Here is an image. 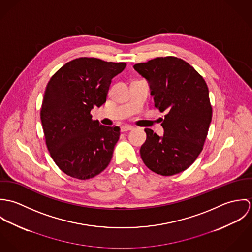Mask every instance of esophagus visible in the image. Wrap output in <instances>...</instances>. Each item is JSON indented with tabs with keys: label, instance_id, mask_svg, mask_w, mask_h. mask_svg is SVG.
Instances as JSON below:
<instances>
[{
	"label": "esophagus",
	"instance_id": "obj_1",
	"mask_svg": "<svg viewBox=\"0 0 252 252\" xmlns=\"http://www.w3.org/2000/svg\"><path fill=\"white\" fill-rule=\"evenodd\" d=\"M121 132H127V131H130L133 129V127L131 125H123L121 126Z\"/></svg>",
	"mask_w": 252,
	"mask_h": 252
}]
</instances>
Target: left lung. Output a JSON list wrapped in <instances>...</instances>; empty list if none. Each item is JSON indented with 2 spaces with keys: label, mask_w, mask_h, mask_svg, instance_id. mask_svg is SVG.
<instances>
[{
  "label": "left lung",
  "mask_w": 252,
  "mask_h": 252,
  "mask_svg": "<svg viewBox=\"0 0 252 252\" xmlns=\"http://www.w3.org/2000/svg\"><path fill=\"white\" fill-rule=\"evenodd\" d=\"M134 69L148 80L154 107L166 113L162 138L144 129L141 157L158 175L180 174L197 159L208 136L213 117L208 85L191 65L175 56L157 57Z\"/></svg>",
  "instance_id": "8db88e82"
}]
</instances>
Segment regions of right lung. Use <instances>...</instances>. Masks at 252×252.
I'll list each match as a JSON object with an SVG mask.
<instances>
[{
    "label": "right lung",
    "mask_w": 252,
    "mask_h": 252,
    "mask_svg": "<svg viewBox=\"0 0 252 252\" xmlns=\"http://www.w3.org/2000/svg\"><path fill=\"white\" fill-rule=\"evenodd\" d=\"M125 67L124 62L80 57L61 67L46 85L40 108L45 144L71 178L92 179L111 160L120 129L101 125L90 111L106 103L112 77Z\"/></svg>",
    "instance_id": "right-lung-1"
}]
</instances>
